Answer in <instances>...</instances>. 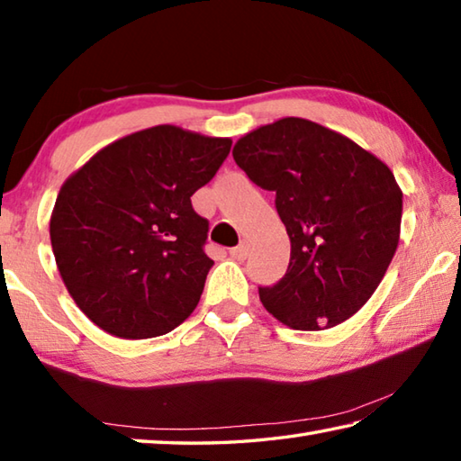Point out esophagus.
Listing matches in <instances>:
<instances>
[{
  "label": "esophagus",
  "instance_id": "esophagus-1",
  "mask_svg": "<svg viewBox=\"0 0 461 461\" xmlns=\"http://www.w3.org/2000/svg\"><path fill=\"white\" fill-rule=\"evenodd\" d=\"M248 249H249V244L244 240L240 246L230 249V256L233 260H246L248 258Z\"/></svg>",
  "mask_w": 461,
  "mask_h": 461
}]
</instances>
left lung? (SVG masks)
<instances>
[{
	"instance_id": "left-lung-1",
	"label": "left lung",
	"mask_w": 461,
	"mask_h": 461,
	"mask_svg": "<svg viewBox=\"0 0 461 461\" xmlns=\"http://www.w3.org/2000/svg\"><path fill=\"white\" fill-rule=\"evenodd\" d=\"M233 160L262 189L291 238V262L260 286L268 313L293 330L335 327L384 278L401 238L402 191L393 170L354 140L303 118L240 138Z\"/></svg>"
}]
</instances>
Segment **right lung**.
Returning a JSON list of instances; mask_svg holds the SVG:
<instances>
[{
	"instance_id": "obj_1",
	"label": "right lung",
	"mask_w": 461,
	"mask_h": 461,
	"mask_svg": "<svg viewBox=\"0 0 461 461\" xmlns=\"http://www.w3.org/2000/svg\"><path fill=\"white\" fill-rule=\"evenodd\" d=\"M230 138L178 126L134 131L62 183L50 215L54 260L68 294L123 339L173 331L201 299L213 260L193 193L228 158Z\"/></svg>"
}]
</instances>
